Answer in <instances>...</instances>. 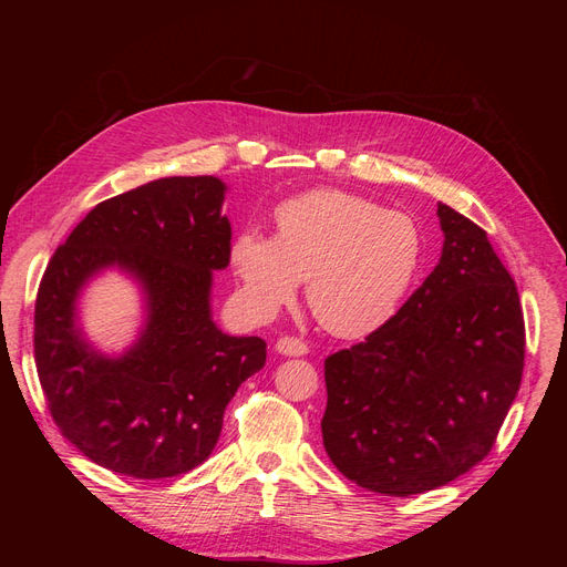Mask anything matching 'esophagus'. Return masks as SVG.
Instances as JSON below:
<instances>
[{"instance_id":"obj_1","label":"esophagus","mask_w":567,"mask_h":567,"mask_svg":"<svg viewBox=\"0 0 567 567\" xmlns=\"http://www.w3.org/2000/svg\"><path fill=\"white\" fill-rule=\"evenodd\" d=\"M277 350L286 357H302V354H307V350H310V348H307V342L300 340V338L284 336V338L277 340Z\"/></svg>"}]
</instances>
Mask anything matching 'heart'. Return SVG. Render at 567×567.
I'll return each mask as SVG.
<instances>
[{
	"label": "heart",
	"mask_w": 567,
	"mask_h": 567,
	"mask_svg": "<svg viewBox=\"0 0 567 567\" xmlns=\"http://www.w3.org/2000/svg\"><path fill=\"white\" fill-rule=\"evenodd\" d=\"M229 262L255 317H271L307 279V302L323 329L362 338L390 321L414 286L423 234L404 213L338 188H317L274 210V236L257 229L238 234Z\"/></svg>",
	"instance_id": "obj_1"
}]
</instances>
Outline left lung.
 Wrapping results in <instances>:
<instances>
[{"mask_svg":"<svg viewBox=\"0 0 567 567\" xmlns=\"http://www.w3.org/2000/svg\"><path fill=\"white\" fill-rule=\"evenodd\" d=\"M437 267L398 315L323 362L333 466L388 496L437 489L483 461L516 400L525 319L487 231L437 205Z\"/></svg>","mask_w":567,"mask_h":567,"instance_id":"8db88e82","label":"left lung"}]
</instances>
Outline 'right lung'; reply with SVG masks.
<instances>
[{"label":"right lung","instance_id":"right-lung-1","mask_svg":"<svg viewBox=\"0 0 567 567\" xmlns=\"http://www.w3.org/2000/svg\"><path fill=\"white\" fill-rule=\"evenodd\" d=\"M217 177H163L99 203L56 248L35 302V364L61 433L99 466L158 480L215 450L238 385L265 367L262 338L221 333L210 319L213 269L231 227ZM117 264L145 284L150 319L120 360L89 350L74 300L92 272Z\"/></svg>","mask_w":567,"mask_h":567}]
</instances>
